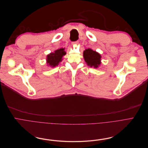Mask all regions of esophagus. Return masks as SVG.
<instances>
[{"instance_id":"esophagus-1","label":"esophagus","mask_w":148,"mask_h":148,"mask_svg":"<svg viewBox=\"0 0 148 148\" xmlns=\"http://www.w3.org/2000/svg\"><path fill=\"white\" fill-rule=\"evenodd\" d=\"M78 41H74V42H72V45H75V44H77V43H78Z\"/></svg>"}]
</instances>
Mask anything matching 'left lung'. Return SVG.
Masks as SVG:
<instances>
[{"instance_id": "obj_1", "label": "left lung", "mask_w": 148, "mask_h": 148, "mask_svg": "<svg viewBox=\"0 0 148 148\" xmlns=\"http://www.w3.org/2000/svg\"><path fill=\"white\" fill-rule=\"evenodd\" d=\"M84 58L88 66L97 67L101 64V55L96 51L87 49L84 51Z\"/></svg>"}]
</instances>
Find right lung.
I'll return each mask as SVG.
<instances>
[{"instance_id": "add662e5", "label": "right lung", "mask_w": 148, "mask_h": 148, "mask_svg": "<svg viewBox=\"0 0 148 148\" xmlns=\"http://www.w3.org/2000/svg\"><path fill=\"white\" fill-rule=\"evenodd\" d=\"M64 49L61 48L55 51L53 53H51L47 55V63L51 66L55 67L58 66L59 62L61 61L63 56L66 55Z\"/></svg>"}]
</instances>
